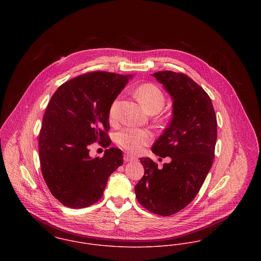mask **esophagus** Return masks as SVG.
I'll return each instance as SVG.
<instances>
[{
    "instance_id": "obj_1",
    "label": "esophagus",
    "mask_w": 261,
    "mask_h": 261,
    "mask_svg": "<svg viewBox=\"0 0 261 261\" xmlns=\"http://www.w3.org/2000/svg\"><path fill=\"white\" fill-rule=\"evenodd\" d=\"M123 159H124V161L125 162H132V161H135V160H137V158H135V156H133V155H130V154H124V156H123Z\"/></svg>"
}]
</instances>
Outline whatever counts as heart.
I'll return each mask as SVG.
<instances>
[{"label": "heart", "instance_id": "obj_1", "mask_svg": "<svg viewBox=\"0 0 261 261\" xmlns=\"http://www.w3.org/2000/svg\"><path fill=\"white\" fill-rule=\"evenodd\" d=\"M136 95L144 109L149 113H158L166 103V96L163 90L153 83H144L136 89ZM119 97L112 101L110 108V119H117ZM151 141L150 133L146 129L136 127H124L115 135L116 144L132 153H138Z\"/></svg>", "mask_w": 261, "mask_h": 261}]
</instances>
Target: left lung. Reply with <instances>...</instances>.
Returning a JSON list of instances; mask_svg holds the SVG:
<instances>
[{"mask_svg":"<svg viewBox=\"0 0 261 261\" xmlns=\"http://www.w3.org/2000/svg\"><path fill=\"white\" fill-rule=\"evenodd\" d=\"M152 75L172 96L173 117L151 150L171 162L159 169L149 158H141L145 175L135 192L147 210L170 216L194 200L212 167L217 118L210 96L188 75L170 70Z\"/></svg>","mask_w":261,"mask_h":261,"instance_id":"left-lung-1","label":"left lung"}]
</instances>
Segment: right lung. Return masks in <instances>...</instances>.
I'll return each instance as SVG.
<instances>
[{
	"label": "right lung",
	"mask_w": 261,
	"mask_h": 261,
	"mask_svg": "<svg viewBox=\"0 0 261 261\" xmlns=\"http://www.w3.org/2000/svg\"><path fill=\"white\" fill-rule=\"evenodd\" d=\"M129 77L93 71L64 82L52 95L39 134V158L46 185L64 206L85 208L99 201L109 177L123 164L120 149L92 159L89 146L112 144L110 108Z\"/></svg>",
	"instance_id": "right-lung-1"
}]
</instances>
